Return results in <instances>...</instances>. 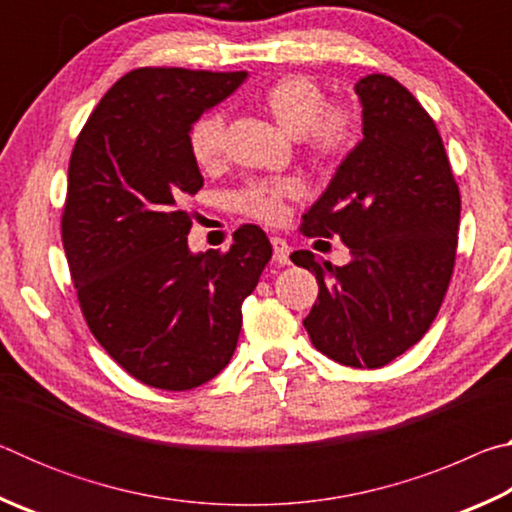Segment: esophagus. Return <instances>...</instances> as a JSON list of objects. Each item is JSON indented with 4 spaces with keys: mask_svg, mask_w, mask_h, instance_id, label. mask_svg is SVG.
<instances>
[{
    "mask_svg": "<svg viewBox=\"0 0 512 512\" xmlns=\"http://www.w3.org/2000/svg\"><path fill=\"white\" fill-rule=\"evenodd\" d=\"M273 244V259L277 264H289V255H291V248L287 241H284L282 237H273L271 239Z\"/></svg>",
    "mask_w": 512,
    "mask_h": 512,
    "instance_id": "obj_1",
    "label": "esophagus"
}]
</instances>
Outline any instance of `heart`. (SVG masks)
Listing matches in <instances>:
<instances>
[{"label":"heart","mask_w":512,"mask_h":512,"mask_svg":"<svg viewBox=\"0 0 512 512\" xmlns=\"http://www.w3.org/2000/svg\"><path fill=\"white\" fill-rule=\"evenodd\" d=\"M262 106L277 126L305 144L316 162L341 160L357 140V112L348 103H325V90L309 76L289 74L262 92ZM225 121L210 112L189 131V153L198 167H214L223 151ZM298 187L291 180H253L232 196L235 210L264 223H280Z\"/></svg>","instance_id":"b5f03b06"}]
</instances>
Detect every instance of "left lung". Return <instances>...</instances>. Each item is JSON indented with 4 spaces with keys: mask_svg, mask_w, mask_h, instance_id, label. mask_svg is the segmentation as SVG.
Here are the masks:
<instances>
[{
    "mask_svg": "<svg viewBox=\"0 0 512 512\" xmlns=\"http://www.w3.org/2000/svg\"><path fill=\"white\" fill-rule=\"evenodd\" d=\"M363 140L302 216L307 237H339L345 266L296 250L316 275L318 300L302 320L314 348L352 368H381L418 343L452 280L461 194L443 137L393 76L354 85Z\"/></svg>",
    "mask_w": 512,
    "mask_h": 512,
    "instance_id": "left-lung-1",
    "label": "left lung"
}]
</instances>
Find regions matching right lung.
Listing matches in <instances>:
<instances>
[{
    "label": "right lung",
    "mask_w": 512,
    "mask_h": 512,
    "mask_svg": "<svg viewBox=\"0 0 512 512\" xmlns=\"http://www.w3.org/2000/svg\"><path fill=\"white\" fill-rule=\"evenodd\" d=\"M248 72L140 67L112 85L74 144L63 248L90 332L128 375L189 391L228 366L241 302L273 255L257 225L225 253H192L183 201L203 187L194 121Z\"/></svg>",
    "instance_id": "add662e5"
}]
</instances>
